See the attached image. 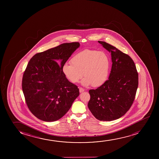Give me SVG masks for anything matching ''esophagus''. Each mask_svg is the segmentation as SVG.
<instances>
[{
    "label": "esophagus",
    "mask_w": 159,
    "mask_h": 159,
    "mask_svg": "<svg viewBox=\"0 0 159 159\" xmlns=\"http://www.w3.org/2000/svg\"><path fill=\"white\" fill-rule=\"evenodd\" d=\"M84 91H85V89H84L82 87H80V88H79V92H80V93H82L83 92H84Z\"/></svg>",
    "instance_id": "1"
}]
</instances>
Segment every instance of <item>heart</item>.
I'll list each match as a JSON object with an SVG mask.
<instances>
[{"label":"heart","instance_id":"heart-1","mask_svg":"<svg viewBox=\"0 0 159 159\" xmlns=\"http://www.w3.org/2000/svg\"><path fill=\"white\" fill-rule=\"evenodd\" d=\"M70 62L65 63L62 71L71 83H78L84 75L82 81L84 86L92 85L93 87H99L108 78L111 60L104 52L85 49L74 55Z\"/></svg>","mask_w":159,"mask_h":159}]
</instances>
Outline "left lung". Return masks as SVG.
<instances>
[{"label":"left lung","mask_w":159,"mask_h":159,"mask_svg":"<svg viewBox=\"0 0 159 159\" xmlns=\"http://www.w3.org/2000/svg\"><path fill=\"white\" fill-rule=\"evenodd\" d=\"M111 52L112 67L109 79L96 89H90L88 107L99 120L111 121L125 115L135 99L139 75L128 55L105 42L98 41Z\"/></svg>","instance_id":"1"}]
</instances>
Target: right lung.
Segmentation results:
<instances>
[{
  "label": "right lung",
  "instance_id": "1",
  "mask_svg": "<svg viewBox=\"0 0 159 159\" xmlns=\"http://www.w3.org/2000/svg\"><path fill=\"white\" fill-rule=\"evenodd\" d=\"M79 46V42L61 44L37 53L29 62L22 89L29 109L39 120L54 122L60 119L79 95L78 86L62 71V66Z\"/></svg>",
  "mask_w": 159,
  "mask_h": 159
}]
</instances>
